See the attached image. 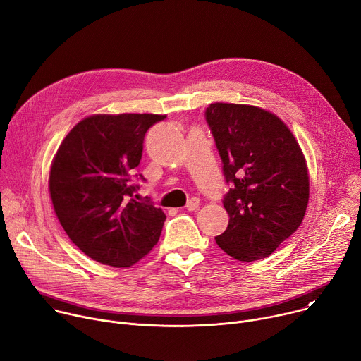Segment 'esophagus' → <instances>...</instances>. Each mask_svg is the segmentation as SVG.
I'll return each mask as SVG.
<instances>
[{"instance_id":"1","label":"esophagus","mask_w":361,"mask_h":361,"mask_svg":"<svg viewBox=\"0 0 361 361\" xmlns=\"http://www.w3.org/2000/svg\"><path fill=\"white\" fill-rule=\"evenodd\" d=\"M187 210L188 212H195V210H198V207H200V200L198 198H191L188 202H187Z\"/></svg>"}]
</instances>
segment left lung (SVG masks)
I'll list each match as a JSON object with an SVG mask.
<instances>
[{"label":"left lung","mask_w":361,"mask_h":361,"mask_svg":"<svg viewBox=\"0 0 361 361\" xmlns=\"http://www.w3.org/2000/svg\"><path fill=\"white\" fill-rule=\"evenodd\" d=\"M205 120L216 140L228 213L219 247L238 262L269 257L301 224L308 204V169L290 128L273 113L247 104L214 102Z\"/></svg>","instance_id":"1"}]
</instances>
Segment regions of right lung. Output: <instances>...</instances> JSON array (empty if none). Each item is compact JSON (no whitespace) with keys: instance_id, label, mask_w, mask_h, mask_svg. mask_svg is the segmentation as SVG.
I'll use <instances>...</instances> for the list:
<instances>
[{"instance_id":"obj_1","label":"right lung","mask_w":361,"mask_h":361,"mask_svg":"<svg viewBox=\"0 0 361 361\" xmlns=\"http://www.w3.org/2000/svg\"><path fill=\"white\" fill-rule=\"evenodd\" d=\"M166 117L94 114L57 149L48 178L56 216L70 240L101 264L130 267L160 238L166 214L135 201L133 181L147 130Z\"/></svg>"}]
</instances>
